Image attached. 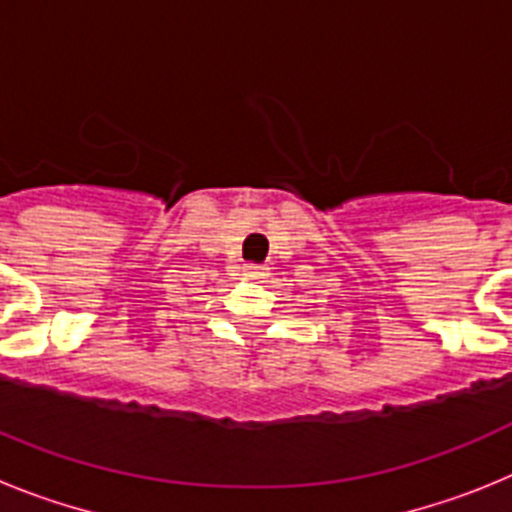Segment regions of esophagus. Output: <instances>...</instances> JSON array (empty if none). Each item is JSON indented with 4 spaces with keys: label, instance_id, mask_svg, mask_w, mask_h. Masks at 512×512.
Here are the masks:
<instances>
[{
    "label": "esophagus",
    "instance_id": "obj_1",
    "mask_svg": "<svg viewBox=\"0 0 512 512\" xmlns=\"http://www.w3.org/2000/svg\"><path fill=\"white\" fill-rule=\"evenodd\" d=\"M243 277H246V279H256V282H259V279L269 277V266L246 264V266H243Z\"/></svg>",
    "mask_w": 512,
    "mask_h": 512
}]
</instances>
